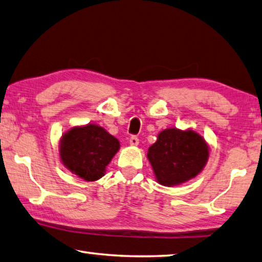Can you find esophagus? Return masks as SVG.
Wrapping results in <instances>:
<instances>
[{
    "instance_id": "esophagus-1",
    "label": "esophagus",
    "mask_w": 262,
    "mask_h": 262,
    "mask_svg": "<svg viewBox=\"0 0 262 262\" xmlns=\"http://www.w3.org/2000/svg\"><path fill=\"white\" fill-rule=\"evenodd\" d=\"M139 137L137 136H135V135H133L130 139H129V143H130V145H134V146H136L137 144H139Z\"/></svg>"
}]
</instances>
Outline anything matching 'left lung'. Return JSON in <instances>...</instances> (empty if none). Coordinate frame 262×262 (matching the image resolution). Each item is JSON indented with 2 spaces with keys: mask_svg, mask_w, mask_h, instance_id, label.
<instances>
[{
  "mask_svg": "<svg viewBox=\"0 0 262 262\" xmlns=\"http://www.w3.org/2000/svg\"><path fill=\"white\" fill-rule=\"evenodd\" d=\"M208 145L191 129L168 128L160 132L157 142L147 150V159L157 182L173 187L193 179L206 165Z\"/></svg>",
  "mask_w": 262,
  "mask_h": 262,
  "instance_id": "8db88e82",
  "label": "left lung"
}]
</instances>
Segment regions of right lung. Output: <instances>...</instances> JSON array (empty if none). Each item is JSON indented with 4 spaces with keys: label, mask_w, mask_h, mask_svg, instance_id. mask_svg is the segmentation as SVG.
<instances>
[{
    "label": "right lung",
    "mask_w": 262,
    "mask_h": 262,
    "mask_svg": "<svg viewBox=\"0 0 262 262\" xmlns=\"http://www.w3.org/2000/svg\"><path fill=\"white\" fill-rule=\"evenodd\" d=\"M120 143L101 126L88 123L73 127L60 139L61 163L73 174L92 182L105 174L106 166L118 152Z\"/></svg>",
    "instance_id": "right-lung-1"
}]
</instances>
